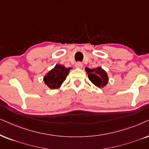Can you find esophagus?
I'll use <instances>...</instances> for the list:
<instances>
[{"label": "esophagus", "instance_id": "34e87169", "mask_svg": "<svg viewBox=\"0 0 149 149\" xmlns=\"http://www.w3.org/2000/svg\"><path fill=\"white\" fill-rule=\"evenodd\" d=\"M75 67L78 69H82V67H83V65H82V63H80V62H78V63L76 64V65H75Z\"/></svg>", "mask_w": 149, "mask_h": 149}]
</instances>
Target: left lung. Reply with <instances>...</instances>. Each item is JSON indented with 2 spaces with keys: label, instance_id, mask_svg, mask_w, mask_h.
I'll return each instance as SVG.
<instances>
[{
  "label": "left lung",
  "instance_id": "1",
  "mask_svg": "<svg viewBox=\"0 0 149 149\" xmlns=\"http://www.w3.org/2000/svg\"><path fill=\"white\" fill-rule=\"evenodd\" d=\"M85 71L88 74V79L95 86L99 88H102L106 86L109 81V77L106 71L100 67L96 68L89 69L86 67Z\"/></svg>",
  "mask_w": 149,
  "mask_h": 149
}]
</instances>
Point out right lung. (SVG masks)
<instances>
[{
	"instance_id": "obj_1",
	"label": "right lung",
	"mask_w": 149,
	"mask_h": 149,
	"mask_svg": "<svg viewBox=\"0 0 149 149\" xmlns=\"http://www.w3.org/2000/svg\"><path fill=\"white\" fill-rule=\"evenodd\" d=\"M71 69V67L66 68L63 65H56L54 69L45 75L43 80L51 89L58 88L66 80Z\"/></svg>"
}]
</instances>
